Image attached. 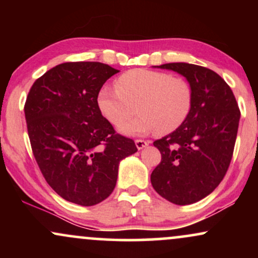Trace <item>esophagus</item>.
I'll list each match as a JSON object with an SVG mask.
<instances>
[{"mask_svg": "<svg viewBox=\"0 0 258 258\" xmlns=\"http://www.w3.org/2000/svg\"><path fill=\"white\" fill-rule=\"evenodd\" d=\"M136 147H137L138 150L143 149V148H146L148 144H149V142L148 141H143V139H136Z\"/></svg>", "mask_w": 258, "mask_h": 258, "instance_id": "obj_1", "label": "esophagus"}]
</instances>
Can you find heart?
<instances>
[{
  "mask_svg": "<svg viewBox=\"0 0 258 258\" xmlns=\"http://www.w3.org/2000/svg\"><path fill=\"white\" fill-rule=\"evenodd\" d=\"M136 102L141 114L119 127L127 136L160 131L170 133L184 122L193 104V91L186 80L168 73L133 69L116 80V86H104L97 96L99 111L112 125L124 122Z\"/></svg>",
  "mask_w": 258,
  "mask_h": 258,
  "instance_id": "heart-1",
  "label": "heart"
}]
</instances>
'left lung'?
I'll list each match as a JSON object with an SVG mask.
<instances>
[{
	"instance_id": "obj_1",
	"label": "left lung",
	"mask_w": 258,
	"mask_h": 258,
	"mask_svg": "<svg viewBox=\"0 0 258 258\" xmlns=\"http://www.w3.org/2000/svg\"><path fill=\"white\" fill-rule=\"evenodd\" d=\"M160 69L184 76L193 91V104L176 131L154 142L161 162L150 180L156 193L189 205L211 194L223 179L233 156L240 110L227 82L200 65L168 63Z\"/></svg>"
}]
</instances>
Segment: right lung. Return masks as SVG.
<instances>
[{"instance_id":"1","label":"right lung","mask_w":258,"mask_h":258,"mask_svg":"<svg viewBox=\"0 0 258 258\" xmlns=\"http://www.w3.org/2000/svg\"><path fill=\"white\" fill-rule=\"evenodd\" d=\"M119 70L99 61L63 63L32 85L25 103L38 167L63 199L93 206L114 190L122 159L137 152L99 111L97 96Z\"/></svg>"}]
</instances>
